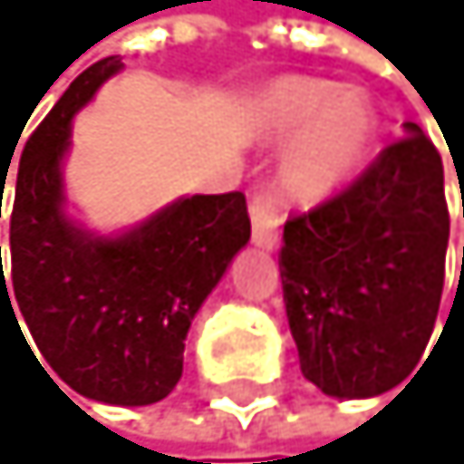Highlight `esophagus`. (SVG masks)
Wrapping results in <instances>:
<instances>
[{
    "label": "esophagus",
    "mask_w": 464,
    "mask_h": 464,
    "mask_svg": "<svg viewBox=\"0 0 464 464\" xmlns=\"http://www.w3.org/2000/svg\"><path fill=\"white\" fill-rule=\"evenodd\" d=\"M248 212H252V243L257 248H266L273 252L278 246V212H276V200L266 195V191H257L248 203Z\"/></svg>",
    "instance_id": "obj_1"
}]
</instances>
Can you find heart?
I'll return each instance as SVG.
<instances>
[{
    "label": "heart",
    "instance_id": "b5f03b06",
    "mask_svg": "<svg viewBox=\"0 0 464 464\" xmlns=\"http://www.w3.org/2000/svg\"><path fill=\"white\" fill-rule=\"evenodd\" d=\"M252 125L264 143L285 146L278 186L300 207L333 198L353 177L378 134L366 89L318 77H278L252 102Z\"/></svg>",
    "mask_w": 464,
    "mask_h": 464
}]
</instances>
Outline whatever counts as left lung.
Instances as JSON below:
<instances>
[{"label":"left lung","instance_id":"left-lung-1","mask_svg":"<svg viewBox=\"0 0 464 464\" xmlns=\"http://www.w3.org/2000/svg\"><path fill=\"white\" fill-rule=\"evenodd\" d=\"M447 239L444 164L414 122L348 191L287 221L278 269L305 381L335 399L399 387L432 339Z\"/></svg>","mask_w":464,"mask_h":464}]
</instances>
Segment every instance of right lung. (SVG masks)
I'll return each mask as SVG.
<instances>
[{
  "label": "right lung",
  "mask_w": 464,
  "mask_h": 464,
  "mask_svg": "<svg viewBox=\"0 0 464 464\" xmlns=\"http://www.w3.org/2000/svg\"><path fill=\"white\" fill-rule=\"evenodd\" d=\"M120 71L116 56L89 65L23 146L8 278L0 246V314L2 305L14 321L23 314L41 357L74 393L137 408L177 387L191 321L246 248L252 221L239 191L177 198L116 234L71 216V122ZM5 179L2 170V195Z\"/></svg>",
  "instance_id": "1"
}]
</instances>
